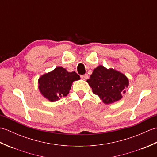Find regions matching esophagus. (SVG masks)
Returning a JSON list of instances; mask_svg holds the SVG:
<instances>
[{
    "label": "esophagus",
    "instance_id": "esophagus-1",
    "mask_svg": "<svg viewBox=\"0 0 157 157\" xmlns=\"http://www.w3.org/2000/svg\"><path fill=\"white\" fill-rule=\"evenodd\" d=\"M88 75L87 74H84V75H81V78L82 79H84V80H86V79H88Z\"/></svg>",
    "mask_w": 157,
    "mask_h": 157
}]
</instances>
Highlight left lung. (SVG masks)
<instances>
[{"label": "left lung", "instance_id": "1", "mask_svg": "<svg viewBox=\"0 0 157 157\" xmlns=\"http://www.w3.org/2000/svg\"><path fill=\"white\" fill-rule=\"evenodd\" d=\"M87 82L93 93L105 104H111L121 99L129 85L128 79L125 75L102 65L94 69Z\"/></svg>", "mask_w": 157, "mask_h": 157}]
</instances>
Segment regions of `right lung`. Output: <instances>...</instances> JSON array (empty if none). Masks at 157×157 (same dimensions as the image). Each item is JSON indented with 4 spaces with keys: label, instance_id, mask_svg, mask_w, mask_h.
<instances>
[{
    "label": "right lung",
    "instance_id": "obj_1",
    "mask_svg": "<svg viewBox=\"0 0 157 157\" xmlns=\"http://www.w3.org/2000/svg\"><path fill=\"white\" fill-rule=\"evenodd\" d=\"M79 79L80 77L75 71L68 72L62 67H57L40 78L39 89L50 101H57L69 94L72 82Z\"/></svg>",
    "mask_w": 157,
    "mask_h": 157
}]
</instances>
